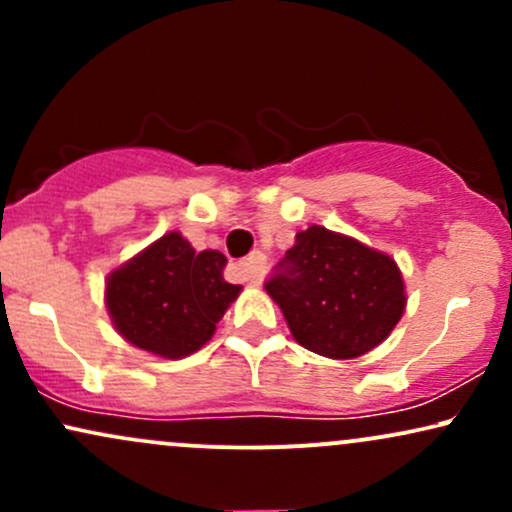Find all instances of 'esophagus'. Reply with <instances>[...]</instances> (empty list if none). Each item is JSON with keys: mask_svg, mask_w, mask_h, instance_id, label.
I'll list each match as a JSON object with an SVG mask.
<instances>
[{"mask_svg": "<svg viewBox=\"0 0 512 512\" xmlns=\"http://www.w3.org/2000/svg\"><path fill=\"white\" fill-rule=\"evenodd\" d=\"M264 264H267V257L262 252H252L248 260L243 262V274L250 284H262V276H264Z\"/></svg>", "mask_w": 512, "mask_h": 512, "instance_id": "1", "label": "esophagus"}]
</instances>
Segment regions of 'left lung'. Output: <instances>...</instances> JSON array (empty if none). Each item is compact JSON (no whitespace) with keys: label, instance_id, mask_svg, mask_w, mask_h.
<instances>
[{"label":"left lung","instance_id":"left-lung-1","mask_svg":"<svg viewBox=\"0 0 512 512\" xmlns=\"http://www.w3.org/2000/svg\"><path fill=\"white\" fill-rule=\"evenodd\" d=\"M296 342L327 358L375 349L404 313V284L392 257L322 226L296 243L264 281Z\"/></svg>","mask_w":512,"mask_h":512}]
</instances>
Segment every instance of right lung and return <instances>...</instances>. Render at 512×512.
Returning a JSON list of instances; mask_svg holds the SVG:
<instances>
[{"mask_svg":"<svg viewBox=\"0 0 512 512\" xmlns=\"http://www.w3.org/2000/svg\"><path fill=\"white\" fill-rule=\"evenodd\" d=\"M226 262L216 250L195 252L180 233L158 238L108 276L105 305L117 332L156 356H190L240 293L223 279Z\"/></svg>","mask_w":512,"mask_h":512,"instance_id":"add662e5","label":"right lung"}]
</instances>
